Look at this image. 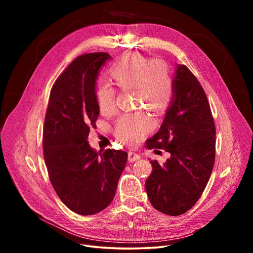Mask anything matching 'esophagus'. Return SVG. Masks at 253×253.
<instances>
[{
	"instance_id": "1",
	"label": "esophagus",
	"mask_w": 253,
	"mask_h": 253,
	"mask_svg": "<svg viewBox=\"0 0 253 253\" xmlns=\"http://www.w3.org/2000/svg\"><path fill=\"white\" fill-rule=\"evenodd\" d=\"M140 159V155H138L137 153L133 152V151H129L128 152V160L130 162H134V161H137Z\"/></svg>"
}]
</instances>
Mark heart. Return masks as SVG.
Here are the masks:
<instances>
[{
	"label": "heart",
	"mask_w": 253,
	"mask_h": 253,
	"mask_svg": "<svg viewBox=\"0 0 253 253\" xmlns=\"http://www.w3.org/2000/svg\"><path fill=\"white\" fill-rule=\"evenodd\" d=\"M110 75L120 89H134L135 103L143 102L149 109L160 111L168 104L173 93V84L166 62L149 60L138 54H128L115 63ZM96 101L102 114L110 115L116 110L115 89L101 84L96 89ZM152 126L150 117L143 112L126 113L116 124L118 138L129 145H136Z\"/></svg>",
	"instance_id": "1"
}]
</instances>
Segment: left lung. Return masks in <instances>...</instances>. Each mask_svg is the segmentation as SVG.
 Instances as JSON below:
<instances>
[{
	"label": "left lung",
	"instance_id": "8db88e82",
	"mask_svg": "<svg viewBox=\"0 0 253 253\" xmlns=\"http://www.w3.org/2000/svg\"><path fill=\"white\" fill-rule=\"evenodd\" d=\"M172 84L164 121L147 142L148 149H164L170 158L164 164L150 161L145 190L154 208L176 216L190 210L206 188L215 159V125L205 92L187 66L176 64Z\"/></svg>",
	"mask_w": 253,
	"mask_h": 253
}]
</instances>
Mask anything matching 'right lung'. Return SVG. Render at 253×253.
<instances>
[{
  "instance_id": "add662e5",
  "label": "right lung",
  "mask_w": 253,
  "mask_h": 253,
  "mask_svg": "<svg viewBox=\"0 0 253 253\" xmlns=\"http://www.w3.org/2000/svg\"><path fill=\"white\" fill-rule=\"evenodd\" d=\"M112 59L104 52L77 57L53 84L43 129L45 164L63 204L81 215L98 213L115 197L127 153L96 152L88 142L99 115L96 80Z\"/></svg>"
}]
</instances>
